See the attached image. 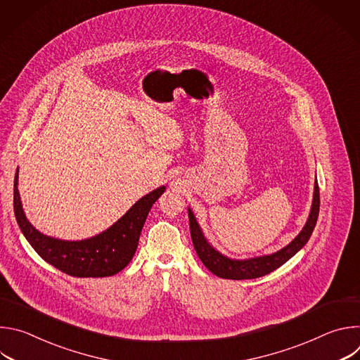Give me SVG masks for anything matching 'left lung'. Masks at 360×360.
<instances>
[{
  "label": "left lung",
  "instance_id": "1",
  "mask_svg": "<svg viewBox=\"0 0 360 360\" xmlns=\"http://www.w3.org/2000/svg\"><path fill=\"white\" fill-rule=\"evenodd\" d=\"M319 185L315 182V191H314V200H312V208L309 218H307L303 229L299 232V235L285 248L281 250L272 253V255H264V256H256V258L250 259H231L228 256L219 253L208 240L203 236L202 229L199 224L196 222V218L193 217L192 211L188 208V217H189V229H191V238L193 242V248L199 256L202 264L207 266L214 275L224 278V279H255L265 276L279 266H282L285 262H288L295 253H297L306 242L309 240L316 221L319 215Z\"/></svg>",
  "mask_w": 360,
  "mask_h": 360
}]
</instances>
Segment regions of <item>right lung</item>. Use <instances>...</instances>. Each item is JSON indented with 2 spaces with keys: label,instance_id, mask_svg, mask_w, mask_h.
<instances>
[{
  "label": "right lung",
  "instance_id": "obj_1",
  "mask_svg": "<svg viewBox=\"0 0 360 360\" xmlns=\"http://www.w3.org/2000/svg\"><path fill=\"white\" fill-rule=\"evenodd\" d=\"M165 186L142 196L132 208L102 233L84 240H63L37 231L25 218L18 192V169L14 179V214L21 232L49 265L77 278H104L122 271L138 248L139 235L152 205Z\"/></svg>",
  "mask_w": 360,
  "mask_h": 360
}]
</instances>
